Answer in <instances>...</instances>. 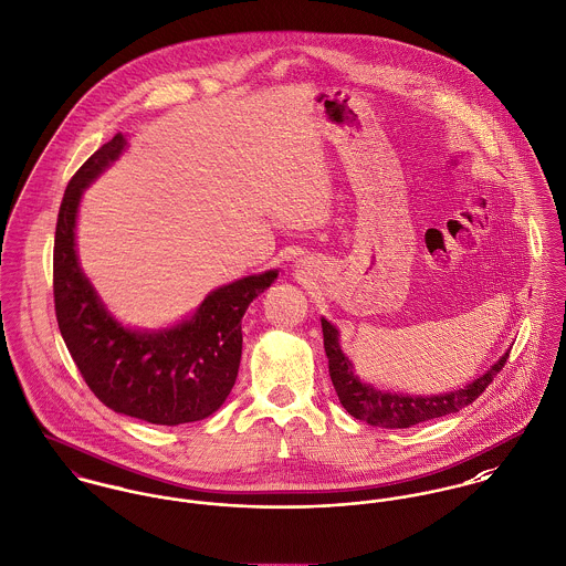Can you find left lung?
Listing matches in <instances>:
<instances>
[{"instance_id": "8db88e82", "label": "left lung", "mask_w": 566, "mask_h": 566, "mask_svg": "<svg viewBox=\"0 0 566 566\" xmlns=\"http://www.w3.org/2000/svg\"><path fill=\"white\" fill-rule=\"evenodd\" d=\"M321 325H323V345L329 359V377L343 407L355 420L368 422L373 427H384V429H409L427 420L457 413L459 409L472 405L480 394L491 386L493 377L504 368L509 359V353H504L502 359L495 361L482 377L461 390L437 394V396L390 394V391L375 390L373 386L361 384L353 375L350 361L340 350L338 329L325 318L321 321Z\"/></svg>"}]
</instances>
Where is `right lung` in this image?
I'll use <instances>...</instances> for the list:
<instances>
[{
    "instance_id": "add662e5",
    "label": "right lung",
    "mask_w": 566,
    "mask_h": 566,
    "mask_svg": "<svg viewBox=\"0 0 566 566\" xmlns=\"http://www.w3.org/2000/svg\"><path fill=\"white\" fill-rule=\"evenodd\" d=\"M116 133L69 180L53 243V302L60 334L87 388L109 409L130 418L178 427L218 411L241 361V318L277 271L250 275L213 291L198 312L164 332H130L101 304L75 252L82 191L125 148Z\"/></svg>"
}]
</instances>
